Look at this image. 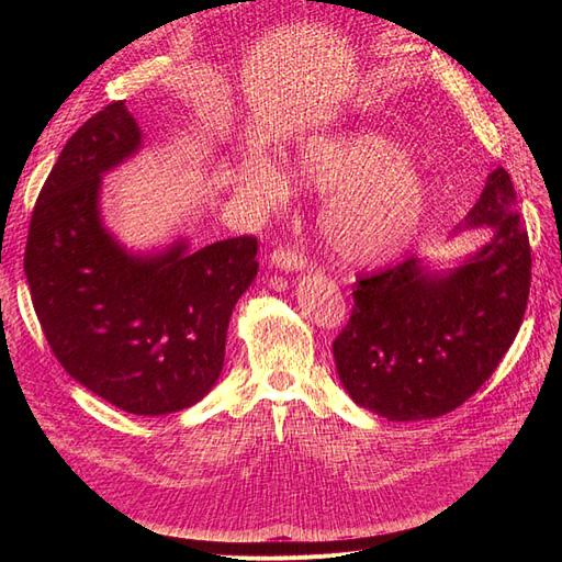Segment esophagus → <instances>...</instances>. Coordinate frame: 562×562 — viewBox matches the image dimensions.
<instances>
[{
    "mask_svg": "<svg viewBox=\"0 0 562 562\" xmlns=\"http://www.w3.org/2000/svg\"><path fill=\"white\" fill-rule=\"evenodd\" d=\"M271 265L283 271H302L307 267V258L295 248H277L271 252Z\"/></svg>",
    "mask_w": 562,
    "mask_h": 562,
    "instance_id": "esophagus-1",
    "label": "esophagus"
}]
</instances>
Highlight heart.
<instances>
[{"label":"heart","instance_id":"b5f03b06","mask_svg":"<svg viewBox=\"0 0 562 562\" xmlns=\"http://www.w3.org/2000/svg\"><path fill=\"white\" fill-rule=\"evenodd\" d=\"M295 173L316 190H335L321 211V232L345 262L378 265L396 258L427 217V182L407 164L405 151L380 133L304 140ZM239 187L265 206H279L288 196L283 173L262 157L239 166Z\"/></svg>","mask_w":562,"mask_h":562}]
</instances>
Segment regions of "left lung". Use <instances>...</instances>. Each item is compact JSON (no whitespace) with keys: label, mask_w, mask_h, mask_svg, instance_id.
<instances>
[{"label":"left lung","mask_w":562,"mask_h":562,"mask_svg":"<svg viewBox=\"0 0 562 562\" xmlns=\"http://www.w3.org/2000/svg\"><path fill=\"white\" fill-rule=\"evenodd\" d=\"M492 239L448 271L417 258L359 277L335 337L337 375L356 405L391 422L440 417L471 398L514 345L530 295V239L502 166L457 227Z\"/></svg>","instance_id":"left-lung-1"}]
</instances>
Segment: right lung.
<instances>
[{
  "mask_svg": "<svg viewBox=\"0 0 562 562\" xmlns=\"http://www.w3.org/2000/svg\"><path fill=\"white\" fill-rule=\"evenodd\" d=\"M140 143L124 100L65 143L32 211L25 277L67 375L119 411L155 417L194 405L217 382L232 310L258 274V239L126 252L103 227L100 178Z\"/></svg>",
  "mask_w": 562,
  "mask_h": 562,
  "instance_id": "add662e5",
  "label": "right lung"
}]
</instances>
